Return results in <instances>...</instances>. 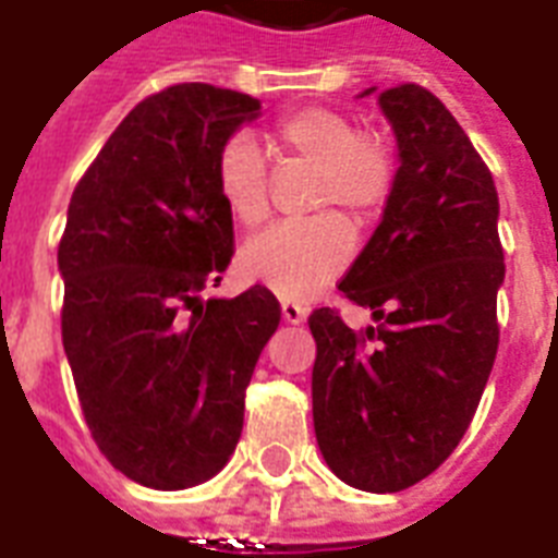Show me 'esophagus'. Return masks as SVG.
Wrapping results in <instances>:
<instances>
[{"instance_id":"1","label":"esophagus","mask_w":558,"mask_h":558,"mask_svg":"<svg viewBox=\"0 0 558 558\" xmlns=\"http://www.w3.org/2000/svg\"><path fill=\"white\" fill-rule=\"evenodd\" d=\"M280 316L287 325H301V322H307V307H301L295 301H283L280 304Z\"/></svg>"}]
</instances>
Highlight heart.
I'll return each instance as SVG.
<instances>
[{
	"mask_svg": "<svg viewBox=\"0 0 558 558\" xmlns=\"http://www.w3.org/2000/svg\"><path fill=\"white\" fill-rule=\"evenodd\" d=\"M275 146L316 169L307 204L327 213L254 236L242 248L240 266L280 298L304 301L333 283L354 257V231L333 210L348 213L356 225L374 222L392 198L395 157L354 117L325 105L287 113L275 125ZM216 190L242 228H257L269 216V169L254 140L236 134L219 148Z\"/></svg>",
	"mask_w": 558,
	"mask_h": 558,
	"instance_id": "1",
	"label": "heart"
}]
</instances>
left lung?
I'll list each match as a JSON object with an SVG mask.
<instances>
[{
  "label": "left lung",
  "instance_id": "8db88e82",
  "mask_svg": "<svg viewBox=\"0 0 558 558\" xmlns=\"http://www.w3.org/2000/svg\"><path fill=\"white\" fill-rule=\"evenodd\" d=\"M377 101L401 166L339 283L377 327L354 333L322 307L310 330L318 450L342 483L386 495L433 474L465 436L495 365L506 266L495 181L450 110L418 84Z\"/></svg>",
  "mask_w": 558,
  "mask_h": 558
}]
</instances>
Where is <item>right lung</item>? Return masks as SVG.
<instances>
[{"mask_svg":"<svg viewBox=\"0 0 558 558\" xmlns=\"http://www.w3.org/2000/svg\"><path fill=\"white\" fill-rule=\"evenodd\" d=\"M260 101L213 84L148 96L75 186L58 245L61 333L93 439L140 486L219 474L280 325L266 287L202 298L233 257L216 157Z\"/></svg>","mask_w":558,"mask_h":558,"instance_id":"1","label":"right lung"}]
</instances>
